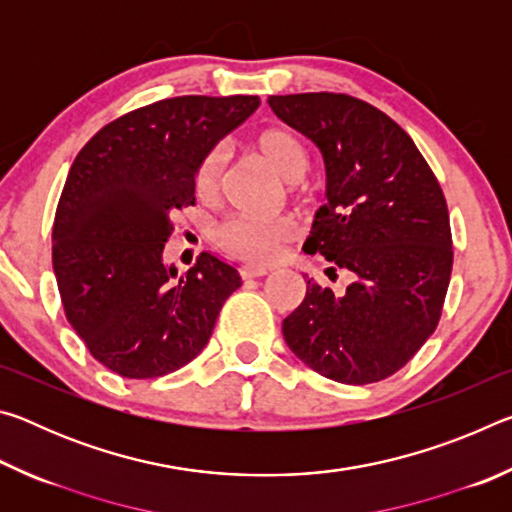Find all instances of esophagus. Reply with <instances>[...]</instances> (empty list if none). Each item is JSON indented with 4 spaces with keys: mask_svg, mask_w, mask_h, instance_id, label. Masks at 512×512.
Listing matches in <instances>:
<instances>
[{
    "mask_svg": "<svg viewBox=\"0 0 512 512\" xmlns=\"http://www.w3.org/2000/svg\"><path fill=\"white\" fill-rule=\"evenodd\" d=\"M239 273H241V277H244V280H250V277H262V275H266L268 273V268L266 266H241L239 268Z\"/></svg>",
    "mask_w": 512,
    "mask_h": 512,
    "instance_id": "esophagus-1",
    "label": "esophagus"
}]
</instances>
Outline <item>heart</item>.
Listing matches in <instances>:
<instances>
[{
    "label": "heart",
    "instance_id": "heart-1",
    "mask_svg": "<svg viewBox=\"0 0 512 512\" xmlns=\"http://www.w3.org/2000/svg\"><path fill=\"white\" fill-rule=\"evenodd\" d=\"M255 149L262 158L289 180V194L293 198L307 196L305 173L309 171V149L302 137L287 126L266 128L257 135ZM228 155L223 149L207 151L194 171V189L201 201H212L219 194ZM296 232L291 216H275V219L259 221L250 216H230L216 225L214 241L225 253L244 259V262L264 264L271 262L277 250Z\"/></svg>",
    "mask_w": 512,
    "mask_h": 512
}]
</instances>
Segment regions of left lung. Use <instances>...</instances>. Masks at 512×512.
<instances>
[{
	"mask_svg": "<svg viewBox=\"0 0 512 512\" xmlns=\"http://www.w3.org/2000/svg\"><path fill=\"white\" fill-rule=\"evenodd\" d=\"M323 153L327 205L305 253L350 271L343 296L307 282L282 334L318 375L363 386L395 375L438 327L454 248L443 189L402 126L341 92L268 99Z\"/></svg>",
	"mask_w": 512,
	"mask_h": 512,
	"instance_id": "8db88e82",
	"label": "left lung"
}]
</instances>
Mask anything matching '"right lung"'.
Wrapping results in <instances>:
<instances>
[{
	"mask_svg": "<svg viewBox=\"0 0 512 512\" xmlns=\"http://www.w3.org/2000/svg\"><path fill=\"white\" fill-rule=\"evenodd\" d=\"M259 97L185 94L101 128L69 169L51 257L65 316L108 370L153 379L183 368L210 341L241 277L201 253L183 277L162 264L171 216L196 203L194 171Z\"/></svg>",
	"mask_w": 512,
	"mask_h": 512,
	"instance_id": "obj_1",
	"label": "right lung"
}]
</instances>
